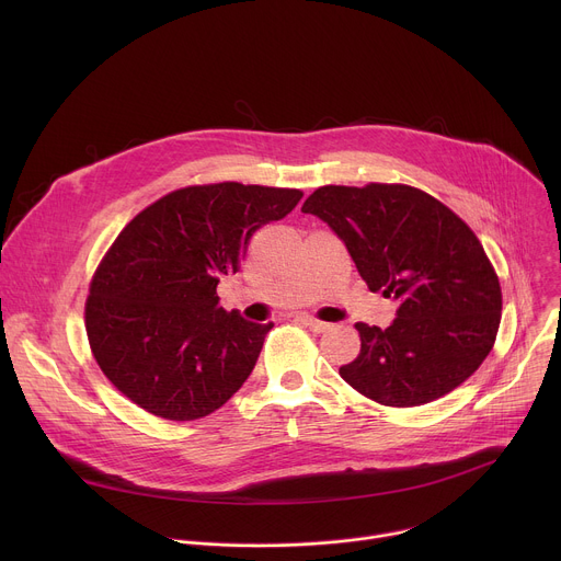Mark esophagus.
Masks as SVG:
<instances>
[{
    "instance_id": "34e87169",
    "label": "esophagus",
    "mask_w": 561,
    "mask_h": 561,
    "mask_svg": "<svg viewBox=\"0 0 561 561\" xmlns=\"http://www.w3.org/2000/svg\"><path fill=\"white\" fill-rule=\"evenodd\" d=\"M301 324H306L312 333H327L329 329H331V324H327V322H319V319H314V317H310V314H299L297 317Z\"/></svg>"
}]
</instances>
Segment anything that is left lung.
<instances>
[{
  "mask_svg": "<svg viewBox=\"0 0 561 561\" xmlns=\"http://www.w3.org/2000/svg\"><path fill=\"white\" fill-rule=\"evenodd\" d=\"M327 221L373 293L399 301L388 329L355 324L362 351L340 375L383 407H422L486 359L502 319L500 279L474 232L404 184L322 186L301 206Z\"/></svg>",
  "mask_w": 561,
  "mask_h": 561,
  "instance_id": "obj_1",
  "label": "left lung"
}]
</instances>
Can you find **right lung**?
Wrapping results in <instances>:
<instances>
[{
	"label": "right lung",
	"instance_id": "add662e5",
	"mask_svg": "<svg viewBox=\"0 0 561 561\" xmlns=\"http://www.w3.org/2000/svg\"><path fill=\"white\" fill-rule=\"evenodd\" d=\"M295 188L188 186L141 210L102 260L87 301L93 355L130 402L173 422L210 415L253 373L273 324L219 306L251 237L286 217Z\"/></svg>",
	"mask_w": 561,
	"mask_h": 561
}]
</instances>
